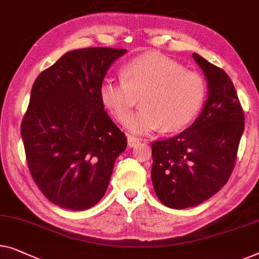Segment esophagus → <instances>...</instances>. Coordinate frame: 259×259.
Here are the masks:
<instances>
[{
    "instance_id": "esophagus-1",
    "label": "esophagus",
    "mask_w": 259,
    "mask_h": 259,
    "mask_svg": "<svg viewBox=\"0 0 259 259\" xmlns=\"http://www.w3.org/2000/svg\"><path fill=\"white\" fill-rule=\"evenodd\" d=\"M127 142H128L130 147H136V146L139 144V139L134 138L132 136H128L127 137Z\"/></svg>"
}]
</instances>
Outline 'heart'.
I'll use <instances>...</instances> for the list:
<instances>
[{"label": "heart", "instance_id": "1", "mask_svg": "<svg viewBox=\"0 0 259 259\" xmlns=\"http://www.w3.org/2000/svg\"><path fill=\"white\" fill-rule=\"evenodd\" d=\"M122 81L105 79L99 88L104 107L119 122H127L140 98L142 108L127 125L145 136L162 126L164 132L181 130L194 120L204 103L205 83L200 74L179 62L149 52L122 67Z\"/></svg>", "mask_w": 259, "mask_h": 259}]
</instances>
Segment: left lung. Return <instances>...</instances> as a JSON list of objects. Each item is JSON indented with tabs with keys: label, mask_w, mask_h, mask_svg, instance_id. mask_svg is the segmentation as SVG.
<instances>
[{
	"label": "left lung",
	"mask_w": 259,
	"mask_h": 259,
	"mask_svg": "<svg viewBox=\"0 0 259 259\" xmlns=\"http://www.w3.org/2000/svg\"><path fill=\"white\" fill-rule=\"evenodd\" d=\"M193 58L208 84L203 110L179 136L152 144L153 187L173 209L195 207L220 192L234 169L244 131V113L229 76L200 55Z\"/></svg>",
	"instance_id": "1"
}]
</instances>
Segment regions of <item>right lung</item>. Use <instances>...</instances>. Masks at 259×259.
Here are the masks:
<instances>
[{"instance_id":"obj_1","label":"right lung","mask_w":259,"mask_h":259,"mask_svg":"<svg viewBox=\"0 0 259 259\" xmlns=\"http://www.w3.org/2000/svg\"><path fill=\"white\" fill-rule=\"evenodd\" d=\"M126 49L86 48L37 77L21 126L32 179L49 201L86 210L106 193L127 138L105 112L99 88Z\"/></svg>"}]
</instances>
